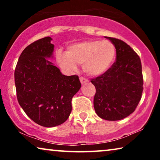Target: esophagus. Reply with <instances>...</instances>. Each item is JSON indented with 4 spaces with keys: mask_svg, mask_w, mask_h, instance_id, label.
<instances>
[{
    "mask_svg": "<svg viewBox=\"0 0 160 160\" xmlns=\"http://www.w3.org/2000/svg\"><path fill=\"white\" fill-rule=\"evenodd\" d=\"M80 82L83 84H84V83H86V82H88V79H87V78L83 77V76H81V77H80Z\"/></svg>",
    "mask_w": 160,
    "mask_h": 160,
    "instance_id": "esophagus-1",
    "label": "esophagus"
}]
</instances>
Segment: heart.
I'll return each instance as SVG.
<instances>
[{
    "label": "heart",
    "instance_id": "1",
    "mask_svg": "<svg viewBox=\"0 0 160 160\" xmlns=\"http://www.w3.org/2000/svg\"><path fill=\"white\" fill-rule=\"evenodd\" d=\"M116 57V48L108 40H91L73 43L68 47L66 53L57 52V60L62 68L74 71L76 65H83V69L92 76L108 71Z\"/></svg>",
    "mask_w": 160,
    "mask_h": 160
}]
</instances>
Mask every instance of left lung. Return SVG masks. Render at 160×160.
I'll return each mask as SVG.
<instances>
[{"mask_svg": "<svg viewBox=\"0 0 160 160\" xmlns=\"http://www.w3.org/2000/svg\"><path fill=\"white\" fill-rule=\"evenodd\" d=\"M115 46L116 61L104 73L92 78L96 89L95 112L102 119L117 121L134 112L143 87L140 57L124 41L106 37Z\"/></svg>", "mask_w": 160, "mask_h": 160, "instance_id": "left-lung-1", "label": "left lung"}]
</instances>
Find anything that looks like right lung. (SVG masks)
<instances>
[{"instance_id":"right-lung-1","label":"right lung","mask_w":160,"mask_h":160,"mask_svg":"<svg viewBox=\"0 0 160 160\" xmlns=\"http://www.w3.org/2000/svg\"><path fill=\"white\" fill-rule=\"evenodd\" d=\"M51 40L48 36L28 45L14 71L19 105L32 121L46 128L66 121L72 110V98L82 86L77 75H62L47 60L54 50Z\"/></svg>"}]
</instances>
